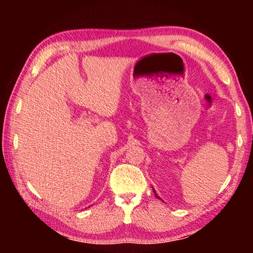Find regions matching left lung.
<instances>
[{"label": "left lung", "instance_id": "left-lung-1", "mask_svg": "<svg viewBox=\"0 0 253 253\" xmlns=\"http://www.w3.org/2000/svg\"><path fill=\"white\" fill-rule=\"evenodd\" d=\"M153 192H154V193H155V196H156V198H157V199H160V196H158V195L156 194V192H155V191H154V188H153Z\"/></svg>", "mask_w": 253, "mask_h": 253}]
</instances>
